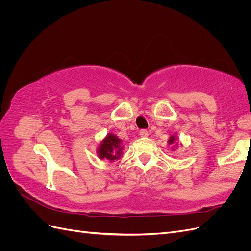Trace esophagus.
Here are the masks:
<instances>
[{
	"label": "esophagus",
	"mask_w": 251,
	"mask_h": 251,
	"mask_svg": "<svg viewBox=\"0 0 251 251\" xmlns=\"http://www.w3.org/2000/svg\"><path fill=\"white\" fill-rule=\"evenodd\" d=\"M139 135H140V137H148L149 136V132L147 131V130H140V132H139Z\"/></svg>",
	"instance_id": "esophagus-1"
}]
</instances>
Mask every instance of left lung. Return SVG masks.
<instances>
[{"label": "left lung", "instance_id": "left-lung-1", "mask_svg": "<svg viewBox=\"0 0 251 251\" xmlns=\"http://www.w3.org/2000/svg\"><path fill=\"white\" fill-rule=\"evenodd\" d=\"M177 138H176V136H171V137H170V139H169V143L170 144H174L175 143V141H176V146H177V140H176Z\"/></svg>", "mask_w": 251, "mask_h": 251}]
</instances>
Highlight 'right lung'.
<instances>
[{
    "label": "right lung",
    "mask_w": 251,
    "mask_h": 251,
    "mask_svg": "<svg viewBox=\"0 0 251 251\" xmlns=\"http://www.w3.org/2000/svg\"><path fill=\"white\" fill-rule=\"evenodd\" d=\"M123 146H121V140L114 134H108L101 142L100 146L98 147L97 154L101 160L102 159H108L110 161L117 160L123 154Z\"/></svg>",
    "instance_id": "right-lung-1"
}]
</instances>
